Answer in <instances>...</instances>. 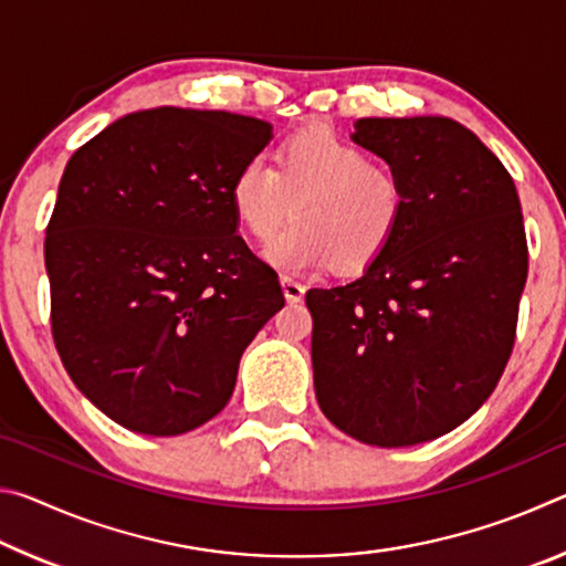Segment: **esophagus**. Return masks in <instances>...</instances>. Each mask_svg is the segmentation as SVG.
Segmentation results:
<instances>
[{
  "instance_id": "34e87169",
  "label": "esophagus",
  "mask_w": 566,
  "mask_h": 566,
  "mask_svg": "<svg viewBox=\"0 0 566 566\" xmlns=\"http://www.w3.org/2000/svg\"><path fill=\"white\" fill-rule=\"evenodd\" d=\"M282 292H284V300L290 302V304H296V302H302L304 300V286L300 284V282H294V280H290V276H282Z\"/></svg>"
}]
</instances>
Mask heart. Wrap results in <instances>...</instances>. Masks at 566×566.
Instances as JSON below:
<instances>
[{
  "label": "heart",
  "mask_w": 566,
  "mask_h": 566,
  "mask_svg": "<svg viewBox=\"0 0 566 566\" xmlns=\"http://www.w3.org/2000/svg\"><path fill=\"white\" fill-rule=\"evenodd\" d=\"M232 209L256 244L286 272L332 266L357 274L399 234L409 197L399 171L329 127H306L276 149L274 167L249 159L232 179Z\"/></svg>",
  "instance_id": "obj_1"
}]
</instances>
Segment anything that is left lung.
I'll return each instance as SVG.
<instances>
[{"label": "left lung", "instance_id": "8db88e82", "mask_svg": "<svg viewBox=\"0 0 566 566\" xmlns=\"http://www.w3.org/2000/svg\"><path fill=\"white\" fill-rule=\"evenodd\" d=\"M352 139L399 171L409 209L359 280L310 290L317 401L371 447L452 432L510 361L530 270L510 171L447 117L359 119Z\"/></svg>", "mask_w": 566, "mask_h": 566}]
</instances>
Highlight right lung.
Returning a JSON list of instances; mask_svg holds the SVG:
<instances>
[{
    "instance_id": "1",
    "label": "right lung",
    "mask_w": 566,
    "mask_h": 566,
    "mask_svg": "<svg viewBox=\"0 0 566 566\" xmlns=\"http://www.w3.org/2000/svg\"><path fill=\"white\" fill-rule=\"evenodd\" d=\"M270 139L264 119L157 107L66 161L44 239L52 337L76 389L132 432L177 437L217 417L284 306L229 197Z\"/></svg>"
}]
</instances>
